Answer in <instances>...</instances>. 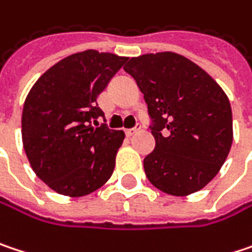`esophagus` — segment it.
Returning <instances> with one entry per match:
<instances>
[{
	"instance_id": "esophagus-1",
	"label": "esophagus",
	"mask_w": 252,
	"mask_h": 252,
	"mask_svg": "<svg viewBox=\"0 0 252 252\" xmlns=\"http://www.w3.org/2000/svg\"><path fill=\"white\" fill-rule=\"evenodd\" d=\"M140 128H141V126H134V128H129V129H126V135H128V137H131V135H134L135 132H138V131H140Z\"/></svg>"
}]
</instances>
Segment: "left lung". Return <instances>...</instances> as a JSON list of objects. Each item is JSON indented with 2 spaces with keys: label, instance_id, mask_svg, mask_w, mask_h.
<instances>
[{
  "label": "left lung",
  "instance_id": "8db88e82",
  "mask_svg": "<svg viewBox=\"0 0 252 252\" xmlns=\"http://www.w3.org/2000/svg\"><path fill=\"white\" fill-rule=\"evenodd\" d=\"M144 94L156 147L144 158L153 186L173 196L203 189L225 163L234 140L231 103L208 72L188 58L160 52L124 66Z\"/></svg>",
  "mask_w": 252,
  "mask_h": 252
}]
</instances>
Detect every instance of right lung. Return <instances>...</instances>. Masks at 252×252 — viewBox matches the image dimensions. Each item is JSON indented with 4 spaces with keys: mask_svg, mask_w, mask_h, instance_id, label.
<instances>
[{
    "mask_svg": "<svg viewBox=\"0 0 252 252\" xmlns=\"http://www.w3.org/2000/svg\"><path fill=\"white\" fill-rule=\"evenodd\" d=\"M128 58L85 50L59 60L30 89L23 108V147L35 176L56 193L80 197L103 186L124 131L95 126L98 95Z\"/></svg>",
    "mask_w": 252,
    "mask_h": 252,
    "instance_id": "right-lung-1",
    "label": "right lung"
}]
</instances>
